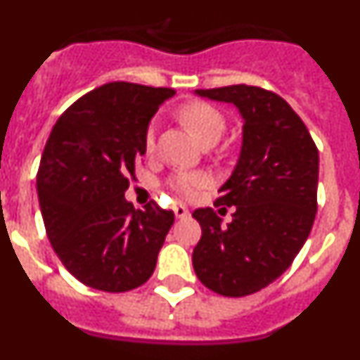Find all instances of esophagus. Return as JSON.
Masks as SVG:
<instances>
[{
  "mask_svg": "<svg viewBox=\"0 0 360 360\" xmlns=\"http://www.w3.org/2000/svg\"><path fill=\"white\" fill-rule=\"evenodd\" d=\"M173 211H174V216H176V218H189V211H187V207H184V205H180V203H178V205H174Z\"/></svg>",
  "mask_w": 360,
  "mask_h": 360,
  "instance_id": "34e87169",
  "label": "esophagus"
}]
</instances>
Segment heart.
Segmentation results:
<instances>
[{"mask_svg": "<svg viewBox=\"0 0 360 360\" xmlns=\"http://www.w3.org/2000/svg\"><path fill=\"white\" fill-rule=\"evenodd\" d=\"M180 120L187 126L193 135L202 142L203 146L211 144V142H218L219 136L225 131V117L218 108L211 106L202 101H193L189 104H184L178 111ZM146 151L151 153L155 149V124H149L146 129L144 136ZM203 186H207V176L203 173H191V171H180V173L173 174L169 178V187L178 193L184 198H193L202 189Z\"/></svg>", "mask_w": 360, "mask_h": 360, "instance_id": "heart-1", "label": "heart"}]
</instances>
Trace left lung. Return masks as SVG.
Instances as JSON below:
<instances>
[{"label":"left lung","mask_w":360,"mask_h":360,"mask_svg":"<svg viewBox=\"0 0 360 360\" xmlns=\"http://www.w3.org/2000/svg\"><path fill=\"white\" fill-rule=\"evenodd\" d=\"M232 103L243 117V144L214 205L236 207L221 225L214 209L193 212L202 238L193 250L200 281L227 297L259 292L292 265L317 212L319 151L285 98L259 86L196 90Z\"/></svg>","instance_id":"left-lung-1"}]
</instances>
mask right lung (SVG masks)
<instances>
[{
	"mask_svg": "<svg viewBox=\"0 0 360 360\" xmlns=\"http://www.w3.org/2000/svg\"><path fill=\"white\" fill-rule=\"evenodd\" d=\"M173 88L108 82L59 117L37 171L46 236L70 274L91 288L128 292L151 278L174 212L126 202L155 111Z\"/></svg>",
	"mask_w": 360,
	"mask_h": 360,
	"instance_id": "obj_1",
	"label": "right lung"
}]
</instances>
